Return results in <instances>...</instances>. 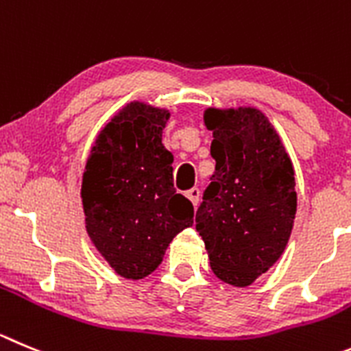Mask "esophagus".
Returning a JSON list of instances; mask_svg holds the SVG:
<instances>
[{"label": "esophagus", "mask_w": 351, "mask_h": 351, "mask_svg": "<svg viewBox=\"0 0 351 351\" xmlns=\"http://www.w3.org/2000/svg\"><path fill=\"white\" fill-rule=\"evenodd\" d=\"M186 197L191 199V202L194 206H197L199 204V197H201V191H199V189H191V191H186Z\"/></svg>", "instance_id": "esophagus-1"}]
</instances>
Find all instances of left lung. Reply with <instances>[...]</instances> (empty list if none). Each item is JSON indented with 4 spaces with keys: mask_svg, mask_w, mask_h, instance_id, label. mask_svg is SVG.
Segmentation results:
<instances>
[{
    "mask_svg": "<svg viewBox=\"0 0 351 351\" xmlns=\"http://www.w3.org/2000/svg\"><path fill=\"white\" fill-rule=\"evenodd\" d=\"M216 160L195 213L215 275L251 286L286 250L296 216L294 168L279 133L256 107L204 110Z\"/></svg>",
    "mask_w": 351,
    "mask_h": 351,
    "instance_id": "obj_1",
    "label": "left lung"
}]
</instances>
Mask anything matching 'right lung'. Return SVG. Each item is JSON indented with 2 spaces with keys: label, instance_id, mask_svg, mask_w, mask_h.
<instances>
[{
  "label": "right lung",
  "instance_id": "1",
  "mask_svg": "<svg viewBox=\"0 0 351 351\" xmlns=\"http://www.w3.org/2000/svg\"><path fill=\"white\" fill-rule=\"evenodd\" d=\"M169 110L130 101L101 128L81 183L88 237L114 271L152 274L169 242L194 223V206L173 186V154L162 145Z\"/></svg>",
  "mask_w": 351,
  "mask_h": 351
}]
</instances>
